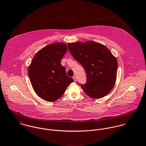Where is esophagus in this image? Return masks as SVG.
<instances>
[{
  "label": "esophagus",
  "mask_w": 146,
  "mask_h": 146,
  "mask_svg": "<svg viewBox=\"0 0 146 146\" xmlns=\"http://www.w3.org/2000/svg\"><path fill=\"white\" fill-rule=\"evenodd\" d=\"M73 80H74V82H76V77L75 76H74L73 77Z\"/></svg>",
  "instance_id": "esophagus-1"
}]
</instances>
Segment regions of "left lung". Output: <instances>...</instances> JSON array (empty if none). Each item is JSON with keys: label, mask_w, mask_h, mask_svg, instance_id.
Listing matches in <instances>:
<instances>
[{"label": "left lung", "mask_w": 146, "mask_h": 146, "mask_svg": "<svg viewBox=\"0 0 146 146\" xmlns=\"http://www.w3.org/2000/svg\"><path fill=\"white\" fill-rule=\"evenodd\" d=\"M69 51L84 69L87 82L81 88L90 97L100 98L113 89L116 79L117 62L104 45L93 41L68 43Z\"/></svg>", "instance_id": "1"}]
</instances>
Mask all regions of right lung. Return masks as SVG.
Here are the masks:
<instances>
[{
    "mask_svg": "<svg viewBox=\"0 0 146 146\" xmlns=\"http://www.w3.org/2000/svg\"><path fill=\"white\" fill-rule=\"evenodd\" d=\"M67 51L66 44L56 42L46 45L35 55L28 73L36 94L47 101H55L64 94L74 80L68 76L61 60Z\"/></svg>",
    "mask_w": 146,
    "mask_h": 146,
    "instance_id": "add662e5",
    "label": "right lung"
}]
</instances>
